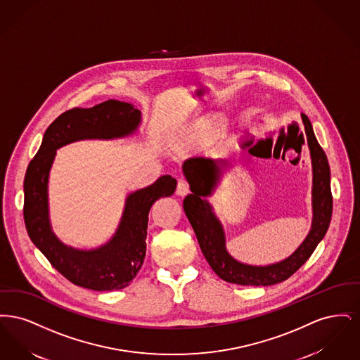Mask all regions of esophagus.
Instances as JSON below:
<instances>
[{
    "label": "esophagus",
    "mask_w": 360,
    "mask_h": 360,
    "mask_svg": "<svg viewBox=\"0 0 360 360\" xmlns=\"http://www.w3.org/2000/svg\"><path fill=\"white\" fill-rule=\"evenodd\" d=\"M188 193H190V188H188V182L185 179H179L176 185V194L181 197H185Z\"/></svg>",
    "instance_id": "1"
}]
</instances>
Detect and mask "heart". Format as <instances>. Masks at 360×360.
Masks as SVG:
<instances>
[{
    "label": "heart",
    "mask_w": 360,
    "mask_h": 360,
    "mask_svg": "<svg viewBox=\"0 0 360 360\" xmlns=\"http://www.w3.org/2000/svg\"><path fill=\"white\" fill-rule=\"evenodd\" d=\"M176 146H178V143H176Z\"/></svg>",
    "instance_id": "heart-1"
}]
</instances>
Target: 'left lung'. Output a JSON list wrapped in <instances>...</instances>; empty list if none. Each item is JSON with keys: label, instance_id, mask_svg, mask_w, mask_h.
<instances>
[{"label": "left lung", "instance_id": "left-lung-1", "mask_svg": "<svg viewBox=\"0 0 360 360\" xmlns=\"http://www.w3.org/2000/svg\"><path fill=\"white\" fill-rule=\"evenodd\" d=\"M302 122L311 160V225L300 247L290 257L281 262L255 266L243 263L228 252L223 224L207 201V197L216 191L221 182L224 172L232 166L228 159L194 158L182 165V172L191 191L184 200V210L209 266L225 282L243 286H270L283 282L308 260L326 236L333 206L329 163L324 150L314 136L311 122L305 115H302Z\"/></svg>", "mask_w": 360, "mask_h": 360}]
</instances>
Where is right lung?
<instances>
[{"instance_id": "obj_1", "label": "right lung", "mask_w": 360, "mask_h": 360, "mask_svg": "<svg viewBox=\"0 0 360 360\" xmlns=\"http://www.w3.org/2000/svg\"><path fill=\"white\" fill-rule=\"evenodd\" d=\"M141 112L132 103L109 100L93 108H74L44 132L41 146L24 179V221L34 245L52 266L77 286L96 291L120 290L136 276L146 257L148 213L156 200L170 197L176 179L162 175L153 185L129 193L112 238L97 248L65 244L52 231L49 179L56 150L79 140H113L135 135Z\"/></svg>"}]
</instances>
